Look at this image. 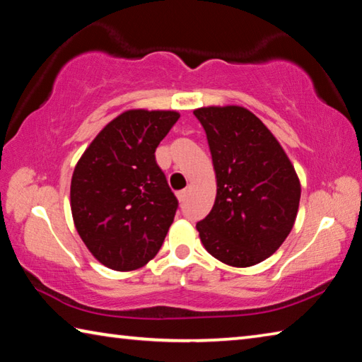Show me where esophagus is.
I'll use <instances>...</instances> for the list:
<instances>
[{"label":"esophagus","mask_w":362,"mask_h":362,"mask_svg":"<svg viewBox=\"0 0 362 362\" xmlns=\"http://www.w3.org/2000/svg\"><path fill=\"white\" fill-rule=\"evenodd\" d=\"M187 196H188V189H182V192L177 193V198H179L180 203H183V201L187 199Z\"/></svg>","instance_id":"esophagus-1"}]
</instances>
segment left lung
Here are the masks:
<instances>
[{
    "instance_id": "left-lung-1",
    "label": "left lung",
    "mask_w": 362,
    "mask_h": 362,
    "mask_svg": "<svg viewBox=\"0 0 362 362\" xmlns=\"http://www.w3.org/2000/svg\"><path fill=\"white\" fill-rule=\"evenodd\" d=\"M204 127L217 179L212 211L196 223L207 252L231 267H252L276 252L296 222L300 182L283 146L243 107H207Z\"/></svg>"
}]
</instances>
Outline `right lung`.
<instances>
[{
    "label": "right lung",
    "instance_id": "obj_1",
    "mask_svg": "<svg viewBox=\"0 0 362 362\" xmlns=\"http://www.w3.org/2000/svg\"><path fill=\"white\" fill-rule=\"evenodd\" d=\"M177 112L129 110L103 127L71 177L75 226L103 265L131 272L161 249L179 209L155 151Z\"/></svg>",
    "mask_w": 362,
    "mask_h": 362
}]
</instances>
